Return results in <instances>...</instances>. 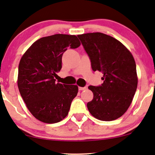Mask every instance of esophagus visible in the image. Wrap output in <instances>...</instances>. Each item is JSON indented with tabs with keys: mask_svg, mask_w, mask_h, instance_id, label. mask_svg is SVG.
<instances>
[{
	"mask_svg": "<svg viewBox=\"0 0 155 155\" xmlns=\"http://www.w3.org/2000/svg\"><path fill=\"white\" fill-rule=\"evenodd\" d=\"M87 88V87H79V91H84Z\"/></svg>",
	"mask_w": 155,
	"mask_h": 155,
	"instance_id": "esophagus-1",
	"label": "esophagus"
}]
</instances>
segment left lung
<instances>
[{"instance_id": "8db88e82", "label": "left lung", "mask_w": 155, "mask_h": 155, "mask_svg": "<svg viewBox=\"0 0 155 155\" xmlns=\"http://www.w3.org/2000/svg\"><path fill=\"white\" fill-rule=\"evenodd\" d=\"M93 71L104 74L100 86L90 85L93 98L87 104L91 115L101 121L117 119L127 111L137 91L136 63L130 51L115 38L95 32L78 35Z\"/></svg>"}]
</instances>
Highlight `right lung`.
I'll return each instance as SVG.
<instances>
[{
  "instance_id": "right-lung-1",
  "label": "right lung",
  "mask_w": 155,
  "mask_h": 155,
  "mask_svg": "<svg viewBox=\"0 0 155 155\" xmlns=\"http://www.w3.org/2000/svg\"><path fill=\"white\" fill-rule=\"evenodd\" d=\"M80 45L75 35L54 34L36 41L21 59L19 92L28 110L39 121L54 124L68 116L78 87L56 83L54 78L62 68L63 53L68 47L75 49Z\"/></svg>"
}]
</instances>
